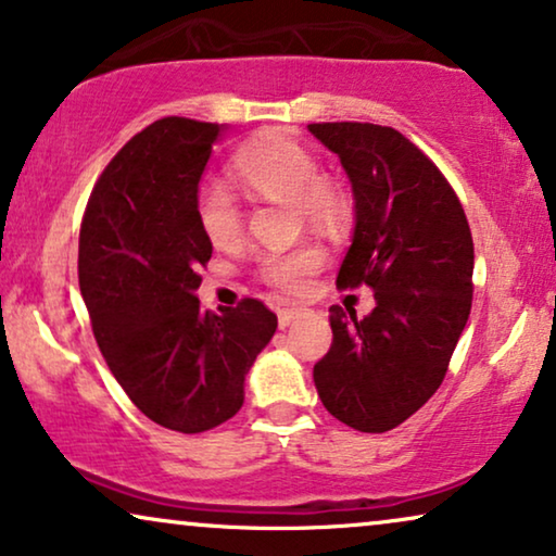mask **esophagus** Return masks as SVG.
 Masks as SVG:
<instances>
[{"mask_svg": "<svg viewBox=\"0 0 556 556\" xmlns=\"http://www.w3.org/2000/svg\"><path fill=\"white\" fill-rule=\"evenodd\" d=\"M302 315H307L305 307H298V305L282 307V309H279V328H287V325H292L294 320H300Z\"/></svg>", "mask_w": 556, "mask_h": 556, "instance_id": "esophagus-1", "label": "esophagus"}]
</instances>
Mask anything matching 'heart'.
Wrapping results in <instances>:
<instances>
[{
	"label": "heart",
	"instance_id": "b5f03b06",
	"mask_svg": "<svg viewBox=\"0 0 556 556\" xmlns=\"http://www.w3.org/2000/svg\"><path fill=\"white\" fill-rule=\"evenodd\" d=\"M315 154L282 131H266L236 152L231 177L243 192L258 201L292 203L309 226L336 231L348 220V201L336 185L323 180ZM198 226L216 249H233L243 236V211L220 185H203L195 195ZM320 266V251L298 249L292 254H271L262 269L266 282L298 292Z\"/></svg>",
	"mask_w": 556,
	"mask_h": 556
}]
</instances>
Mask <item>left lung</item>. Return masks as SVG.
I'll use <instances>...</instances> for the list:
<instances>
[{
    "instance_id": "8db88e82",
    "label": "left lung",
    "mask_w": 556,
    "mask_h": 556,
    "mask_svg": "<svg viewBox=\"0 0 556 556\" xmlns=\"http://www.w3.org/2000/svg\"><path fill=\"white\" fill-rule=\"evenodd\" d=\"M353 190L338 287L368 285L366 317L330 307L332 345L313 379L332 417L389 432L429 402L470 315L472 236L455 190L404 135L358 122L307 124Z\"/></svg>"
}]
</instances>
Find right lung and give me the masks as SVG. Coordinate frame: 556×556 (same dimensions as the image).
I'll return each instance as SVG.
<instances>
[{"label":"right lung","mask_w":556,"mask_h":556,"mask_svg":"<svg viewBox=\"0 0 556 556\" xmlns=\"http://www.w3.org/2000/svg\"><path fill=\"white\" fill-rule=\"evenodd\" d=\"M226 124L167 116L109 162L88 198L78 282L96 343L144 417L195 434L243 406V381L277 330L258 300L208 313L198 266L213 254L195 195Z\"/></svg>","instance_id":"right-lung-1"}]
</instances>
